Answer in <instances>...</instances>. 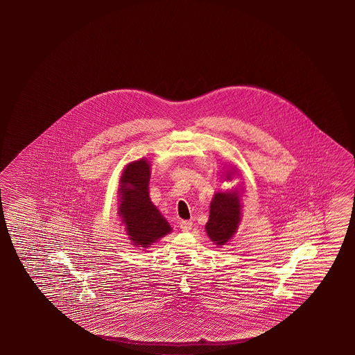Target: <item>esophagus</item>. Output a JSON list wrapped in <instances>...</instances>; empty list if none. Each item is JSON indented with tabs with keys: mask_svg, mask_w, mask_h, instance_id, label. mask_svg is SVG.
I'll use <instances>...</instances> for the list:
<instances>
[{
	"mask_svg": "<svg viewBox=\"0 0 355 355\" xmlns=\"http://www.w3.org/2000/svg\"><path fill=\"white\" fill-rule=\"evenodd\" d=\"M192 221L182 220L180 223V227L182 229V232H189V230H192Z\"/></svg>",
	"mask_w": 355,
	"mask_h": 355,
	"instance_id": "1",
	"label": "esophagus"
}]
</instances>
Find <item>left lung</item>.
I'll use <instances>...</instances> for the list:
<instances>
[{
    "label": "left lung",
    "instance_id": "8db88e82",
    "mask_svg": "<svg viewBox=\"0 0 355 355\" xmlns=\"http://www.w3.org/2000/svg\"><path fill=\"white\" fill-rule=\"evenodd\" d=\"M233 173L227 172L225 180H232ZM209 213V220L205 225V232L215 245L223 246L233 238L241 220L239 191L215 193L210 203Z\"/></svg>",
    "mask_w": 355,
    "mask_h": 355
}]
</instances>
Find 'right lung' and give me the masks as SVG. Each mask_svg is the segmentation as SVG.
Returning <instances> with one entry per match:
<instances>
[{
    "label": "right lung",
    "mask_w": 355,
    "mask_h": 355,
    "mask_svg": "<svg viewBox=\"0 0 355 355\" xmlns=\"http://www.w3.org/2000/svg\"><path fill=\"white\" fill-rule=\"evenodd\" d=\"M151 175L150 162L141 158L128 163L120 178L119 215L125 224L130 240L135 246L150 248V245L171 233L172 227L163 218L148 196Z\"/></svg>",
    "instance_id": "obj_1"
}]
</instances>
